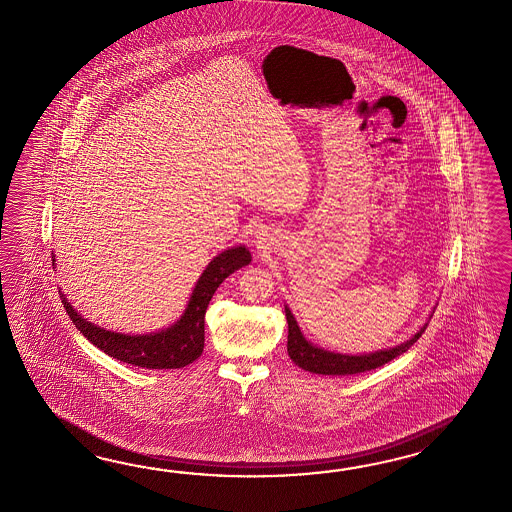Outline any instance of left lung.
<instances>
[{
	"label": "left lung",
	"mask_w": 512,
	"mask_h": 512,
	"mask_svg": "<svg viewBox=\"0 0 512 512\" xmlns=\"http://www.w3.org/2000/svg\"><path fill=\"white\" fill-rule=\"evenodd\" d=\"M286 319H288L289 358L304 371L317 373V375H356V373H364V371H371L375 367L384 366V364L392 362L399 354L407 353L408 349L420 340L421 334L427 328L425 325L418 334H414V338L397 345L394 349L349 356V354L330 353V351L317 349L310 341H306L295 317L289 312V308H286Z\"/></svg>",
	"instance_id": "obj_1"
}]
</instances>
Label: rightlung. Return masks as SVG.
<instances>
[{
	"mask_svg": "<svg viewBox=\"0 0 512 512\" xmlns=\"http://www.w3.org/2000/svg\"><path fill=\"white\" fill-rule=\"evenodd\" d=\"M249 263V249L234 247L224 250L223 254L211 260L206 271L198 278L182 319L167 330L145 336H128L94 327L72 308L63 293L61 302L65 304L66 314L70 315L79 332L105 354L146 369H178L195 362L204 351V315L213 293L226 276Z\"/></svg>",
	"mask_w": 512,
	"mask_h": 512,
	"instance_id": "obj_1",
	"label": "right lung"
}]
</instances>
